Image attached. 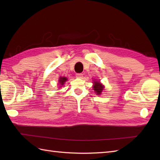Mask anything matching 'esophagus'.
<instances>
[{"label": "esophagus", "instance_id": "obj_1", "mask_svg": "<svg viewBox=\"0 0 160 160\" xmlns=\"http://www.w3.org/2000/svg\"><path fill=\"white\" fill-rule=\"evenodd\" d=\"M82 76H83V74L82 73H77L76 74V77L78 78H82Z\"/></svg>", "mask_w": 160, "mask_h": 160}]
</instances>
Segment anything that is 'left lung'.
<instances>
[{"mask_svg": "<svg viewBox=\"0 0 160 160\" xmlns=\"http://www.w3.org/2000/svg\"><path fill=\"white\" fill-rule=\"evenodd\" d=\"M104 89V86L101 83L99 82V81H96L94 82V85H93V90L95 91L97 94H101L102 91Z\"/></svg>", "mask_w": 160, "mask_h": 160, "instance_id": "8db88e82", "label": "left lung"}]
</instances>
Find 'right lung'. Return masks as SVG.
<instances>
[{
    "label": "right lung",
    "mask_w": 160,
    "mask_h": 160,
    "mask_svg": "<svg viewBox=\"0 0 160 160\" xmlns=\"http://www.w3.org/2000/svg\"><path fill=\"white\" fill-rule=\"evenodd\" d=\"M67 80V78L66 77H61L59 79V82H60V84H61V85H63V84H64V82H66V81Z\"/></svg>",
    "instance_id": "right-lung-1"
}]
</instances>
